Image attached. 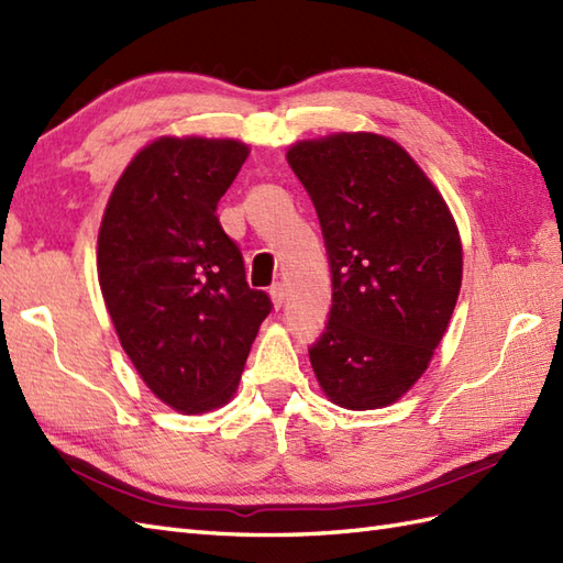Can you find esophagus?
<instances>
[{
  "label": "esophagus",
  "mask_w": 563,
  "mask_h": 563,
  "mask_svg": "<svg viewBox=\"0 0 563 563\" xmlns=\"http://www.w3.org/2000/svg\"><path fill=\"white\" fill-rule=\"evenodd\" d=\"M268 295H271V302H273V307L280 309V307H283V302H285V290H283V285H280V283L271 285Z\"/></svg>",
  "instance_id": "34e87169"
}]
</instances>
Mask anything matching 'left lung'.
Returning <instances> with one entry per match:
<instances>
[{"mask_svg": "<svg viewBox=\"0 0 563 563\" xmlns=\"http://www.w3.org/2000/svg\"><path fill=\"white\" fill-rule=\"evenodd\" d=\"M333 276L325 333L309 350L323 396L376 410L417 384L459 302L463 244L449 203L398 141L335 132L292 143Z\"/></svg>", "mask_w": 563, "mask_h": 563, "instance_id": "1", "label": "left lung"}]
</instances>
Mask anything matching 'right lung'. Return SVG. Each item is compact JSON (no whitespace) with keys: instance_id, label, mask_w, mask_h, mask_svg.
<instances>
[{"instance_id":"add662e5","label":"right lung","mask_w":563,"mask_h":563,"mask_svg":"<svg viewBox=\"0 0 563 563\" xmlns=\"http://www.w3.org/2000/svg\"><path fill=\"white\" fill-rule=\"evenodd\" d=\"M246 158L238 139H155L100 220L98 283L117 338L151 394L185 415L232 400L271 311L216 216Z\"/></svg>"}]
</instances>
